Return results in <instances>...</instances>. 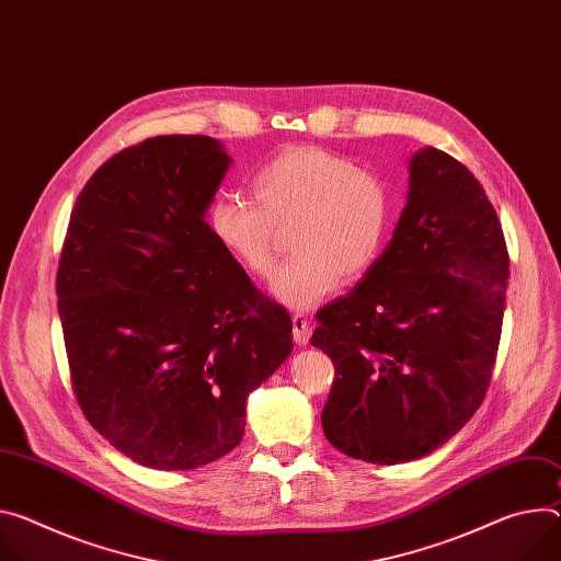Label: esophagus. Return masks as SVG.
<instances>
[{"label":"esophagus","mask_w":561,"mask_h":561,"mask_svg":"<svg viewBox=\"0 0 561 561\" xmlns=\"http://www.w3.org/2000/svg\"><path fill=\"white\" fill-rule=\"evenodd\" d=\"M293 337L299 346H307L311 340V327L309 318L304 313H293Z\"/></svg>","instance_id":"esophagus-1"}]
</instances>
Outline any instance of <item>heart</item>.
<instances>
[{
	"label": "heart",
	"instance_id": "obj_1",
	"mask_svg": "<svg viewBox=\"0 0 561 561\" xmlns=\"http://www.w3.org/2000/svg\"><path fill=\"white\" fill-rule=\"evenodd\" d=\"M248 198L221 192L208 224L234 264L268 277L279 230L290 232L293 257L279 266L271 293L293 311H311L344 279L367 275L387 248L396 221L389 183L348 157L322 147H286L252 174Z\"/></svg>",
	"mask_w": 561,
	"mask_h": 561
}]
</instances>
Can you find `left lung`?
Returning <instances> with one entry per match:
<instances>
[{"instance_id":"8db88e82","label":"left lung","mask_w":561,"mask_h":561,"mask_svg":"<svg viewBox=\"0 0 561 561\" xmlns=\"http://www.w3.org/2000/svg\"><path fill=\"white\" fill-rule=\"evenodd\" d=\"M505 288L507 248L485 190L445 151H416L389 245L318 313L311 344L335 367L329 443L378 466L447 443L485 398Z\"/></svg>"}]
</instances>
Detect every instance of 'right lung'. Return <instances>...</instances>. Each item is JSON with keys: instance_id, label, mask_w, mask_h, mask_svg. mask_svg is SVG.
Masks as SVG:
<instances>
[{"instance_id": "add662e5", "label": "right lung", "mask_w": 561, "mask_h": 561, "mask_svg": "<svg viewBox=\"0 0 561 561\" xmlns=\"http://www.w3.org/2000/svg\"><path fill=\"white\" fill-rule=\"evenodd\" d=\"M230 168L210 136H157L100 165L71 213L58 311L82 414L131 461L194 470L241 443L245 400L293 322L219 245Z\"/></svg>"}]
</instances>
